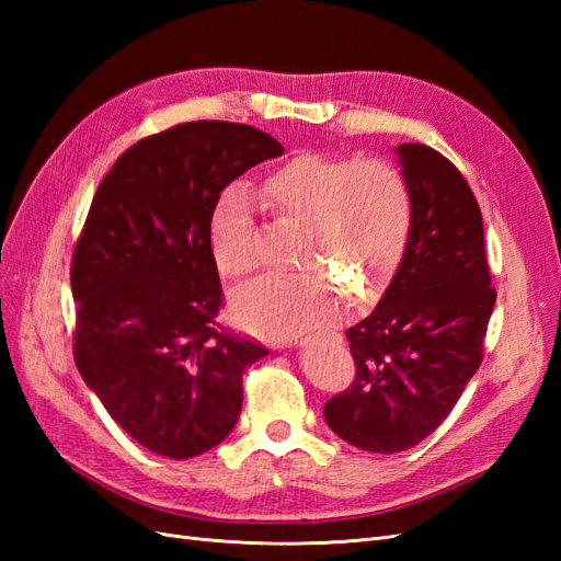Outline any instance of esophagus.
I'll use <instances>...</instances> for the list:
<instances>
[{"instance_id": "34e87169", "label": "esophagus", "mask_w": 561, "mask_h": 561, "mask_svg": "<svg viewBox=\"0 0 561 561\" xmlns=\"http://www.w3.org/2000/svg\"><path fill=\"white\" fill-rule=\"evenodd\" d=\"M311 342V336H301V339H295V344L297 346H304V344H309Z\"/></svg>"}]
</instances>
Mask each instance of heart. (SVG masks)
<instances>
[{
	"instance_id": "obj_1",
	"label": "heart",
	"mask_w": 561,
	"mask_h": 561,
	"mask_svg": "<svg viewBox=\"0 0 561 561\" xmlns=\"http://www.w3.org/2000/svg\"><path fill=\"white\" fill-rule=\"evenodd\" d=\"M260 194L278 222L301 229L295 264L307 271L264 276L233 295L231 316L248 332L304 334L344 313L342 287L367 301L393 283L414 225L412 190L398 163L304 151L266 173ZM250 227L248 194L227 190L213 210L210 243L219 271L231 278L257 264Z\"/></svg>"
}]
</instances>
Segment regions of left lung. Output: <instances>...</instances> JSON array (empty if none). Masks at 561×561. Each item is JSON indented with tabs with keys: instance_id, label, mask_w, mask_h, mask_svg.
<instances>
[{
	"instance_id": "8db88e82",
	"label": "left lung",
	"mask_w": 561,
	"mask_h": 561,
	"mask_svg": "<svg viewBox=\"0 0 561 561\" xmlns=\"http://www.w3.org/2000/svg\"><path fill=\"white\" fill-rule=\"evenodd\" d=\"M396 151L414 203L410 245L377 309L346 330L355 379L325 404L328 426L375 454L410 449L449 416L496 304L470 184L426 145Z\"/></svg>"
}]
</instances>
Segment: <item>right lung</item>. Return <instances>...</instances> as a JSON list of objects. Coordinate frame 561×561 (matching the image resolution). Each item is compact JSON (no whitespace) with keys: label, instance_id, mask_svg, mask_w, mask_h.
Listing matches in <instances>:
<instances>
[{"label":"right lung","instance_id":"1","mask_svg":"<svg viewBox=\"0 0 561 561\" xmlns=\"http://www.w3.org/2000/svg\"><path fill=\"white\" fill-rule=\"evenodd\" d=\"M283 145L245 124L190 122L147 135L100 182L72 252L81 379L135 443L192 458L231 433L243 371L266 355L217 322L213 210Z\"/></svg>","mask_w":561,"mask_h":561}]
</instances>
